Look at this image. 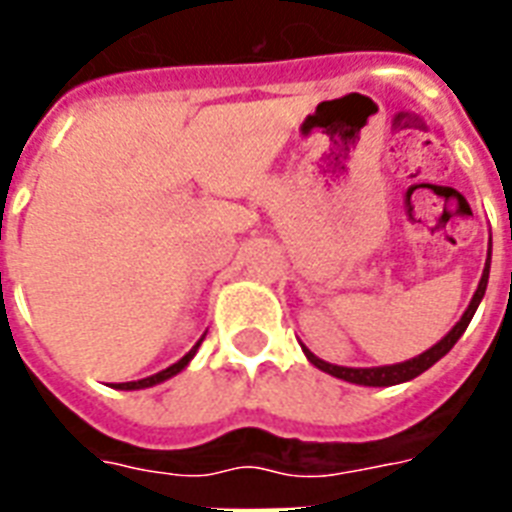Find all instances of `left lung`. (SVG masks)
<instances>
[{"mask_svg":"<svg viewBox=\"0 0 512 512\" xmlns=\"http://www.w3.org/2000/svg\"><path fill=\"white\" fill-rule=\"evenodd\" d=\"M489 268H492V244H489V249H486V265H484V273H481V281H478L476 295H473L470 305L465 308V313H462V319L457 321V324H454V327L449 329V332H446V335L433 345V348H428L425 353H420V356L409 358V361H401V364H385V366H337L324 361V358L313 356L303 342H300V348H303L305 358H308L313 366H319L321 372L332 374V377H337V380L353 382V385H366V388H390V385H401V382L414 380V377H420L425 369H430V366L436 364L438 358H444L446 353L454 348V342L460 340L462 332L468 329L473 313L478 311V305H481V300H484L486 295Z\"/></svg>","mask_w":512,"mask_h":512,"instance_id":"obj_1","label":"left lung"}]
</instances>
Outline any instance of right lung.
<instances>
[{
	"mask_svg": "<svg viewBox=\"0 0 512 512\" xmlns=\"http://www.w3.org/2000/svg\"><path fill=\"white\" fill-rule=\"evenodd\" d=\"M201 342H204V335H201V340L196 342V345H193V348L188 350V353H185L180 361H177V364L167 366V369H162V372H156V374H151V377H143V380H135V382H114V388L116 390H143V388H154V385H159V382H164V380H170V377L180 374L185 366L191 364V358L196 356V350H199Z\"/></svg>",
	"mask_w": 512,
	"mask_h": 512,
	"instance_id": "obj_1",
	"label": "right lung"
}]
</instances>
